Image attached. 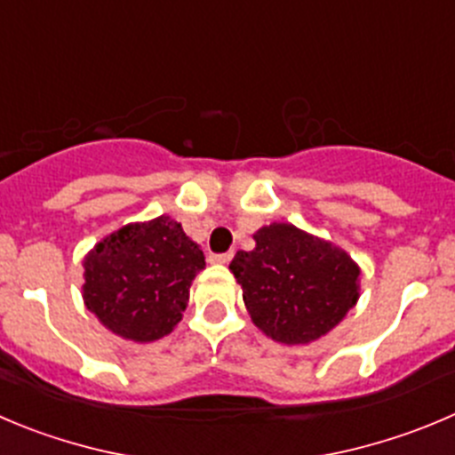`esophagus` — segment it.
Wrapping results in <instances>:
<instances>
[{"label": "esophagus", "mask_w": 455, "mask_h": 455, "mask_svg": "<svg viewBox=\"0 0 455 455\" xmlns=\"http://www.w3.org/2000/svg\"><path fill=\"white\" fill-rule=\"evenodd\" d=\"M232 252H223V254H212V261L214 263H230Z\"/></svg>", "instance_id": "34e87169"}]
</instances>
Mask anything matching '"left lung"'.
Here are the masks:
<instances>
[{"instance_id":"8db88e82","label":"left lung","mask_w":455,"mask_h":455,"mask_svg":"<svg viewBox=\"0 0 455 455\" xmlns=\"http://www.w3.org/2000/svg\"><path fill=\"white\" fill-rule=\"evenodd\" d=\"M254 243L235 254L230 270L254 326L275 341L310 344L360 299V266L331 241L270 223L254 232Z\"/></svg>"}]
</instances>
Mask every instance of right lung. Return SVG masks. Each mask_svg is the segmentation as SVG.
Masks as SVG:
<instances>
[{
    "instance_id": "obj_1",
    "label": "right lung",
    "mask_w": 455,
    "mask_h": 455,
    "mask_svg": "<svg viewBox=\"0 0 455 455\" xmlns=\"http://www.w3.org/2000/svg\"><path fill=\"white\" fill-rule=\"evenodd\" d=\"M82 266L86 308L111 332L145 344L170 335L183 319L205 257L180 223L163 214L111 232Z\"/></svg>"
}]
</instances>
